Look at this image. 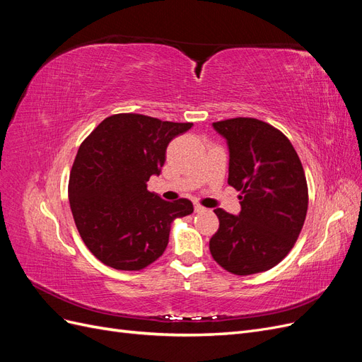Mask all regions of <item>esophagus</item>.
<instances>
[{
  "label": "esophagus",
  "mask_w": 362,
  "mask_h": 362,
  "mask_svg": "<svg viewBox=\"0 0 362 362\" xmlns=\"http://www.w3.org/2000/svg\"><path fill=\"white\" fill-rule=\"evenodd\" d=\"M204 211H205V208L202 205L194 204V213H204Z\"/></svg>",
  "instance_id": "obj_1"
}]
</instances>
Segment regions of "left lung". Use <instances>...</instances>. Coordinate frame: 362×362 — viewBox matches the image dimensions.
I'll list each match as a JSON object with an SVG mask.
<instances>
[{
  "label": "left lung",
  "instance_id": "8db88e82",
  "mask_svg": "<svg viewBox=\"0 0 362 362\" xmlns=\"http://www.w3.org/2000/svg\"><path fill=\"white\" fill-rule=\"evenodd\" d=\"M229 148L228 184L242 211L214 210L218 229L210 252L218 266L246 276L275 267L298 240L308 210V185L291 141L279 129L254 117L213 124Z\"/></svg>",
  "mask_w": 362,
  "mask_h": 362
}]
</instances>
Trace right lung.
Wrapping results in <instances>:
<instances>
[{
  "label": "right lung",
  "mask_w": 362,
  "mask_h": 362,
  "mask_svg": "<svg viewBox=\"0 0 362 362\" xmlns=\"http://www.w3.org/2000/svg\"><path fill=\"white\" fill-rule=\"evenodd\" d=\"M192 125L120 113L81 144L69 177L71 211L84 245L105 266L148 267L166 249L170 223L193 213L189 199L168 202L146 189L161 172L169 141Z\"/></svg>",
  "instance_id": "obj_1"
}]
</instances>
